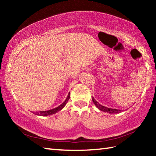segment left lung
I'll use <instances>...</instances> for the list:
<instances>
[{
  "label": "left lung",
  "mask_w": 156,
  "mask_h": 156,
  "mask_svg": "<svg viewBox=\"0 0 156 156\" xmlns=\"http://www.w3.org/2000/svg\"><path fill=\"white\" fill-rule=\"evenodd\" d=\"M92 100H93L94 105H96V107L98 109H100V111H102V112H107L109 113H120L121 111L120 109H111V108H108L107 107H105V106H102L100 104H99L98 102L96 100L94 99V97H92Z\"/></svg>",
  "instance_id": "8db88e82"
}]
</instances>
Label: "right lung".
<instances>
[{
    "label": "right lung",
    "mask_w": 156,
    "mask_h": 156,
    "mask_svg": "<svg viewBox=\"0 0 156 156\" xmlns=\"http://www.w3.org/2000/svg\"><path fill=\"white\" fill-rule=\"evenodd\" d=\"M70 98V93L68 94V96L67 97V98L65 100L64 102H62V103L58 106L56 108H54V109H50L48 111H44V112H34V113L36 115H41V116H47V115H52V114H54V113H57L58 112H59V111L61 110L62 108H64V107L66 105V104L67 103L69 99Z\"/></svg>",
    "instance_id": "right-lung-1"
}]
</instances>
